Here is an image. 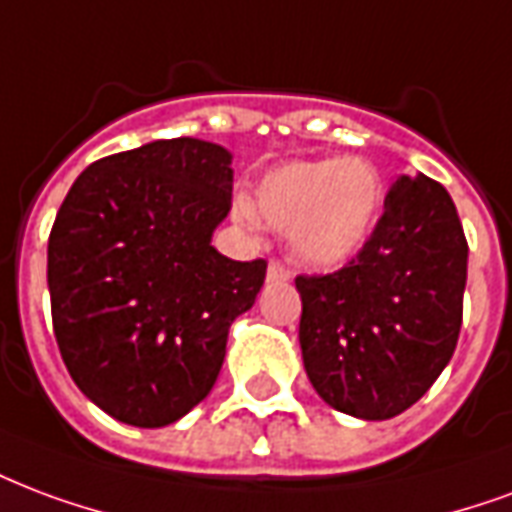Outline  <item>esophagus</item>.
<instances>
[{"mask_svg":"<svg viewBox=\"0 0 512 512\" xmlns=\"http://www.w3.org/2000/svg\"><path fill=\"white\" fill-rule=\"evenodd\" d=\"M268 282H287V279H290V268L285 266V263H279V260H271V263H268Z\"/></svg>","mask_w":512,"mask_h":512,"instance_id":"esophagus-1","label":"esophagus"}]
</instances>
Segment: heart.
Segmentation results:
<instances>
[{
  "label": "heart",
  "instance_id": "b5f03b06",
  "mask_svg": "<svg viewBox=\"0 0 512 512\" xmlns=\"http://www.w3.org/2000/svg\"><path fill=\"white\" fill-rule=\"evenodd\" d=\"M385 187L377 168L361 157L301 160L268 170L255 203L241 200L238 222L257 217L290 233L293 255L312 268H336L361 252L377 230Z\"/></svg>",
  "mask_w": 512,
  "mask_h": 512
}]
</instances>
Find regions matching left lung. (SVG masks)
<instances>
[{"label": "left lung", "instance_id": "left-lung-1", "mask_svg": "<svg viewBox=\"0 0 512 512\" xmlns=\"http://www.w3.org/2000/svg\"><path fill=\"white\" fill-rule=\"evenodd\" d=\"M467 238L448 189L401 176L369 244L333 274L298 276V342L333 410L388 420L429 391L456 350Z\"/></svg>", "mask_w": 512, "mask_h": 512}]
</instances>
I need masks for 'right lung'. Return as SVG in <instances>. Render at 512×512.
Masks as SVG:
<instances>
[{"label": "right lung", "instance_id": "obj_1", "mask_svg": "<svg viewBox=\"0 0 512 512\" xmlns=\"http://www.w3.org/2000/svg\"><path fill=\"white\" fill-rule=\"evenodd\" d=\"M230 162L208 140H154L92 162L56 214V344L83 396L121 423L160 429L206 399L230 325L266 282V260L211 246L233 198Z\"/></svg>", "mask_w": 512, "mask_h": 512}]
</instances>
